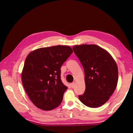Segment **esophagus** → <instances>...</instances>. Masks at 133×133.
<instances>
[{
    "label": "esophagus",
    "instance_id": "obj_1",
    "mask_svg": "<svg viewBox=\"0 0 133 133\" xmlns=\"http://www.w3.org/2000/svg\"><path fill=\"white\" fill-rule=\"evenodd\" d=\"M70 86L71 87V88H74L75 87V83H72L70 84Z\"/></svg>",
    "mask_w": 133,
    "mask_h": 133
}]
</instances>
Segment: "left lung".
I'll list each match as a JSON object with an SVG mask.
<instances>
[{"mask_svg": "<svg viewBox=\"0 0 133 133\" xmlns=\"http://www.w3.org/2000/svg\"><path fill=\"white\" fill-rule=\"evenodd\" d=\"M85 74V90L79 99L84 105L97 108L105 104L117 85L118 70L110 54L94 44L73 47Z\"/></svg>", "mask_w": 133, "mask_h": 133, "instance_id": "left-lung-1", "label": "left lung"}]
</instances>
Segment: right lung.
Listing matches in <instances>:
<instances>
[{"label": "right lung", "mask_w": 133, "mask_h": 133, "mask_svg": "<svg viewBox=\"0 0 133 133\" xmlns=\"http://www.w3.org/2000/svg\"><path fill=\"white\" fill-rule=\"evenodd\" d=\"M73 53L66 45L42 48L26 58L22 73V83L29 99L44 110H50L62 103L68 89L60 78V68Z\"/></svg>", "instance_id": "obj_1"}]
</instances>
